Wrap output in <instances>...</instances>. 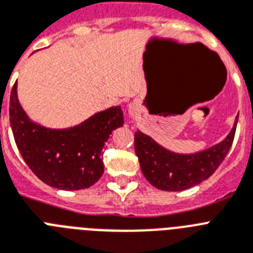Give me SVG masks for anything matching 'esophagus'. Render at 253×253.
Returning <instances> with one entry per match:
<instances>
[{
  "mask_svg": "<svg viewBox=\"0 0 253 253\" xmlns=\"http://www.w3.org/2000/svg\"><path fill=\"white\" fill-rule=\"evenodd\" d=\"M135 107H133V105H131V107H129V114H131V116H133V113H135Z\"/></svg>",
  "mask_w": 253,
  "mask_h": 253,
  "instance_id": "obj_1",
  "label": "esophagus"
}]
</instances>
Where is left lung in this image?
I'll use <instances>...</instances> for the list:
<instances>
[{
    "instance_id": "1",
    "label": "left lung",
    "mask_w": 253,
    "mask_h": 253,
    "mask_svg": "<svg viewBox=\"0 0 253 253\" xmlns=\"http://www.w3.org/2000/svg\"><path fill=\"white\" fill-rule=\"evenodd\" d=\"M218 145L196 154H175L162 148L151 137L140 131L135 132V153L145 178L154 187L163 191H182L208 179L218 169L234 140L237 128Z\"/></svg>"
}]
</instances>
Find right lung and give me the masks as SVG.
I'll list each match as a JSON object with an SVG mask.
<instances>
[{
  "label": "right lung",
  "instance_id": "obj_1",
  "mask_svg": "<svg viewBox=\"0 0 253 253\" xmlns=\"http://www.w3.org/2000/svg\"><path fill=\"white\" fill-rule=\"evenodd\" d=\"M121 107L94 114L71 128L52 129L29 120L17 99L16 83L10 95V124L24 162L48 186L75 191L102 177V150L113 129L124 125Z\"/></svg>",
  "mask_w": 253,
  "mask_h": 253
}]
</instances>
